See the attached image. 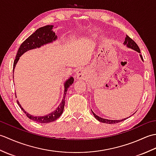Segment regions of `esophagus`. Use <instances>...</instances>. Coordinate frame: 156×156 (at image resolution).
<instances>
[{
	"mask_svg": "<svg viewBox=\"0 0 156 156\" xmlns=\"http://www.w3.org/2000/svg\"><path fill=\"white\" fill-rule=\"evenodd\" d=\"M76 77L78 79H83L85 77V72L84 69H78V70L76 72Z\"/></svg>",
	"mask_w": 156,
	"mask_h": 156,
	"instance_id": "obj_1",
	"label": "esophagus"
}]
</instances>
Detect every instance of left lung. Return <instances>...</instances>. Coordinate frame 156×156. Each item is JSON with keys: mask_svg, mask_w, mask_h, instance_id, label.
Wrapping results in <instances>:
<instances>
[{"mask_svg": "<svg viewBox=\"0 0 156 156\" xmlns=\"http://www.w3.org/2000/svg\"><path fill=\"white\" fill-rule=\"evenodd\" d=\"M124 45H126L128 48H131L132 49H133V50L137 51V52L140 53V48L138 47L137 44L133 40V39L129 37L128 35L126 36L125 40L124 41ZM140 57H141L142 60H143V58H142L141 55H140ZM92 114L94 115V117L97 119L98 121H99L100 122H104V123L115 124V123H117V122H121V121H124V120H125V119H127V118H125L123 119H121V120H108V119H103V118H101L100 117H98V116H97V115L94 114V112L92 111Z\"/></svg>", "mask_w": 156, "mask_h": 156, "instance_id": "left-lung-1", "label": "left lung"}]
</instances>
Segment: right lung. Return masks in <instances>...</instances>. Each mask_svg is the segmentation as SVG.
I'll return each mask as SVG.
<instances>
[{"label": "right lung", "mask_w": 156, "mask_h": 156, "mask_svg": "<svg viewBox=\"0 0 156 156\" xmlns=\"http://www.w3.org/2000/svg\"><path fill=\"white\" fill-rule=\"evenodd\" d=\"M53 27H54L53 25H46L44 26V27L39 28L34 34L31 35L27 39H26L22 43V44L20 45L18 49L17 54L16 55V58L14 61V64H13V72H14L16 64L19 61V58L25 52L30 50V49L39 48L41 47L42 45L49 44V43H51L57 39V35H55V32L52 29ZM73 83H74V78H73V77H70L65 82L64 98H63L60 105L58 106V107L55 111H52L49 114L45 116H34L29 114L28 112H26L23 109V107H21V105H20L19 102L18 101L16 102H17V104L19 105L20 108H21V110L25 112V114H26L29 119L37 122H39V123H48V122H51L57 120L62 115L64 108L66 92H67L68 88L69 87V86H71Z\"/></svg>", "instance_id": "add662e5"}]
</instances>
